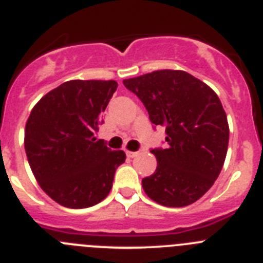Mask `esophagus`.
Masks as SVG:
<instances>
[{
	"instance_id": "34e87169",
	"label": "esophagus",
	"mask_w": 263,
	"mask_h": 263,
	"mask_svg": "<svg viewBox=\"0 0 263 263\" xmlns=\"http://www.w3.org/2000/svg\"><path fill=\"white\" fill-rule=\"evenodd\" d=\"M126 155H127V157H131V158H134L135 156H137V155H139V152H129V151H127V152H126Z\"/></svg>"
}]
</instances>
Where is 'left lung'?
Masks as SVG:
<instances>
[{
  "instance_id": "1",
  "label": "left lung",
  "mask_w": 263,
  "mask_h": 263,
  "mask_svg": "<svg viewBox=\"0 0 263 263\" xmlns=\"http://www.w3.org/2000/svg\"><path fill=\"white\" fill-rule=\"evenodd\" d=\"M136 94L153 126L165 127V148L143 189L166 207H184L202 198L219 177L227 156L229 127L219 97L183 70H156L123 81Z\"/></svg>"
}]
</instances>
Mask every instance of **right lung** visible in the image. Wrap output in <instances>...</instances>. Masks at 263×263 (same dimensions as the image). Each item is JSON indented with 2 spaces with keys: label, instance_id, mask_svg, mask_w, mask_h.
Returning <instances> with one entry per match:
<instances>
[{
  "label": "right lung",
  "instance_id": "right-lung-1",
  "mask_svg": "<svg viewBox=\"0 0 263 263\" xmlns=\"http://www.w3.org/2000/svg\"><path fill=\"white\" fill-rule=\"evenodd\" d=\"M115 81L73 80L40 99L26 123L25 149L40 187L59 204L86 208L110 193L126 161L94 134L117 90Z\"/></svg>",
  "mask_w": 263,
  "mask_h": 263
}]
</instances>
